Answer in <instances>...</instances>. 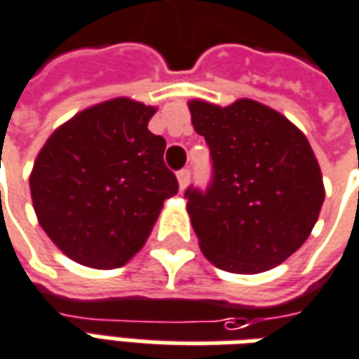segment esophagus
Wrapping results in <instances>:
<instances>
[{"label":"esophagus","instance_id":"esophagus-1","mask_svg":"<svg viewBox=\"0 0 359 359\" xmlns=\"http://www.w3.org/2000/svg\"><path fill=\"white\" fill-rule=\"evenodd\" d=\"M177 179H179L180 190H184V188L188 187V182H190V171H188V169H182V171L177 172Z\"/></svg>","mask_w":359,"mask_h":359}]
</instances>
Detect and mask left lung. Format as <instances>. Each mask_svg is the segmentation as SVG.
<instances>
[{"instance_id": "1", "label": "left lung", "mask_w": 359, "mask_h": 359, "mask_svg": "<svg viewBox=\"0 0 359 359\" xmlns=\"http://www.w3.org/2000/svg\"><path fill=\"white\" fill-rule=\"evenodd\" d=\"M210 145L214 182L187 190L204 257L225 272L260 274L302 247L319 219L325 184L309 140L282 112L252 99L188 101Z\"/></svg>"}]
</instances>
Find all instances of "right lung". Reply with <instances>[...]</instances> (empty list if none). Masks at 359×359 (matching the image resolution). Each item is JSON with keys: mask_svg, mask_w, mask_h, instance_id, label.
<instances>
[{"mask_svg": "<svg viewBox=\"0 0 359 359\" xmlns=\"http://www.w3.org/2000/svg\"><path fill=\"white\" fill-rule=\"evenodd\" d=\"M157 107L116 97L57 126L29 184L40 227L67 258L112 270L145 245L163 202L179 192L165 140L147 130Z\"/></svg>", "mask_w": 359, "mask_h": 359, "instance_id": "right-lung-1", "label": "right lung"}]
</instances>
